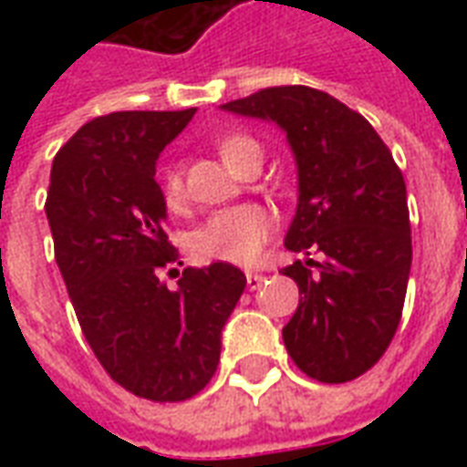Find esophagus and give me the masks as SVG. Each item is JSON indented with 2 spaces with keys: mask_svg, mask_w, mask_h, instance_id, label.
Masks as SVG:
<instances>
[{
  "mask_svg": "<svg viewBox=\"0 0 467 467\" xmlns=\"http://www.w3.org/2000/svg\"><path fill=\"white\" fill-rule=\"evenodd\" d=\"M244 277H247V290H257L265 283V275L260 273H247Z\"/></svg>",
  "mask_w": 467,
  "mask_h": 467,
  "instance_id": "obj_1",
  "label": "esophagus"
}]
</instances>
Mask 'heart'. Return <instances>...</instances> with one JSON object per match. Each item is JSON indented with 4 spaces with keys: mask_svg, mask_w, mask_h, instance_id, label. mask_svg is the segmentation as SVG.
<instances>
[{
    "mask_svg": "<svg viewBox=\"0 0 467 467\" xmlns=\"http://www.w3.org/2000/svg\"><path fill=\"white\" fill-rule=\"evenodd\" d=\"M217 150L227 164H233L240 154L250 150H260V144L244 137L233 134L217 142ZM160 190L167 207H177L182 202V174L180 167H167L160 177ZM273 214L260 204H237L227 207L207 217L192 234H190V253L204 263H233L253 265L273 233Z\"/></svg>",
    "mask_w": 467,
    "mask_h": 467,
    "instance_id": "obj_1",
    "label": "heart"
}]
</instances>
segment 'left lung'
I'll use <instances>...</instances> for the list:
<instances>
[{
	"label": "left lung",
	"instance_id": "left-lung-1",
	"mask_svg": "<svg viewBox=\"0 0 467 467\" xmlns=\"http://www.w3.org/2000/svg\"><path fill=\"white\" fill-rule=\"evenodd\" d=\"M223 109L277 124L297 164L285 247L307 260L283 270L300 287L285 348L313 380L360 378L388 350L410 277L402 172L365 117L313 87H270Z\"/></svg>",
	"mask_w": 467,
	"mask_h": 467
}]
</instances>
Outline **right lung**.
I'll return each mask as SVG.
<instances>
[{
	"label": "right lung",
	"instance_id": "add662e5",
	"mask_svg": "<svg viewBox=\"0 0 467 467\" xmlns=\"http://www.w3.org/2000/svg\"><path fill=\"white\" fill-rule=\"evenodd\" d=\"M194 112L95 117L57 152L45 204L87 343L112 380L154 402L187 400L210 382L247 285L230 263L187 267L174 290L162 283L177 250L162 230L157 157Z\"/></svg>",
	"mask_w": 467,
	"mask_h": 467
}]
</instances>
